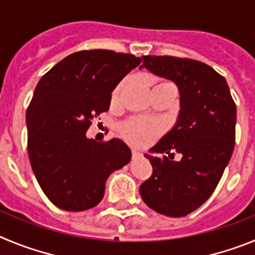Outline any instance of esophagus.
Wrapping results in <instances>:
<instances>
[{
	"instance_id": "1",
	"label": "esophagus",
	"mask_w": 255,
	"mask_h": 255,
	"mask_svg": "<svg viewBox=\"0 0 255 255\" xmlns=\"http://www.w3.org/2000/svg\"><path fill=\"white\" fill-rule=\"evenodd\" d=\"M131 154H132V158H141V157H143V154L139 152H136V150H132Z\"/></svg>"
}]
</instances>
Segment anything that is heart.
<instances>
[{"label":"heart","mask_w":255,"mask_h":255,"mask_svg":"<svg viewBox=\"0 0 255 255\" xmlns=\"http://www.w3.org/2000/svg\"><path fill=\"white\" fill-rule=\"evenodd\" d=\"M129 80H124L119 87L115 89L114 98H117L120 96L121 92L125 89ZM168 84V83H162L159 85ZM158 87V85H157ZM120 132L123 135V138L125 139L128 143L135 147H145L149 143H152L161 132V128L158 124L153 123V121L144 120V119H131V120L126 121L123 124L120 128Z\"/></svg>","instance_id":"obj_1"}]
</instances>
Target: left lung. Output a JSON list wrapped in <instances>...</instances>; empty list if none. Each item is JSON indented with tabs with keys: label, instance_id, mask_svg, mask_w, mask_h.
Returning a JSON list of instances; mask_svg holds the SVG:
<instances>
[{
	"label": "left lung",
	"instance_id": "left-lung-1",
	"mask_svg": "<svg viewBox=\"0 0 255 255\" xmlns=\"http://www.w3.org/2000/svg\"><path fill=\"white\" fill-rule=\"evenodd\" d=\"M143 67L172 80L180 93L176 124L149 152L170 157L176 150L183 158L177 162L145 154L153 173L139 191L153 211L184 217L211 197L231 158L236 106L224 76L200 61L143 56Z\"/></svg>",
	"mask_w": 255,
	"mask_h": 255
}]
</instances>
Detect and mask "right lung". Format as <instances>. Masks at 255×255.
<instances>
[{
  "instance_id": "add662e5",
  "label": "right lung",
  "mask_w": 255,
  "mask_h": 255,
  "mask_svg": "<svg viewBox=\"0 0 255 255\" xmlns=\"http://www.w3.org/2000/svg\"><path fill=\"white\" fill-rule=\"evenodd\" d=\"M141 62L130 53L91 49L71 53L44 74L26 111L28 154L44 194L58 208H93L115 170L131 152L120 139L87 138L94 117L108 111L116 85Z\"/></svg>"
}]
</instances>
